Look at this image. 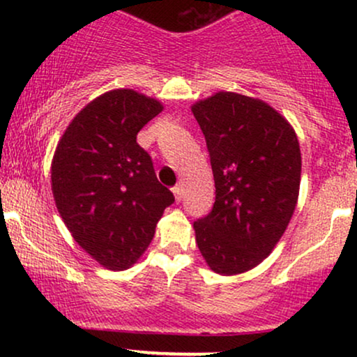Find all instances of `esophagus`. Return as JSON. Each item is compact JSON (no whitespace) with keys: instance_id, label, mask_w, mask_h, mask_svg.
<instances>
[{"instance_id":"34e87169","label":"esophagus","mask_w":357,"mask_h":357,"mask_svg":"<svg viewBox=\"0 0 357 357\" xmlns=\"http://www.w3.org/2000/svg\"><path fill=\"white\" fill-rule=\"evenodd\" d=\"M173 192H174V198L176 202H181L183 199V195H184V190H183V184H176V186L173 188Z\"/></svg>"}]
</instances>
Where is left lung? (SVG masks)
<instances>
[{
    "label": "left lung",
    "mask_w": 357,
    "mask_h": 357,
    "mask_svg": "<svg viewBox=\"0 0 357 357\" xmlns=\"http://www.w3.org/2000/svg\"><path fill=\"white\" fill-rule=\"evenodd\" d=\"M206 139L216 198L195 221L213 272L236 275L270 255L292 218L301 186L296 130L264 100L218 92L191 107Z\"/></svg>",
    "instance_id": "1"
}]
</instances>
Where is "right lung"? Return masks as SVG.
Segmentation results:
<instances>
[{
    "instance_id": "obj_1",
    "label": "right lung",
    "mask_w": 357,
    "mask_h": 357,
    "mask_svg": "<svg viewBox=\"0 0 357 357\" xmlns=\"http://www.w3.org/2000/svg\"><path fill=\"white\" fill-rule=\"evenodd\" d=\"M162 110L132 89L110 90L73 117L52 162V191L72 236L110 270L136 264L174 203L137 132Z\"/></svg>"
}]
</instances>
